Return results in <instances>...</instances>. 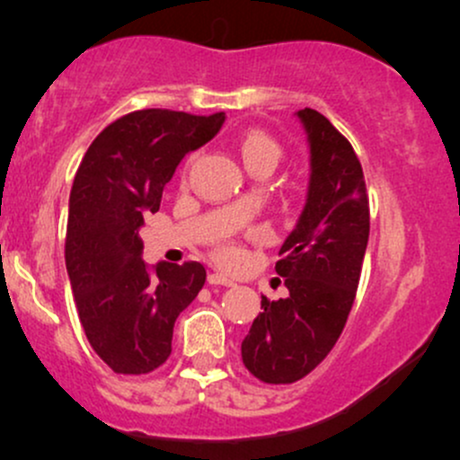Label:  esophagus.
<instances>
[{
    "instance_id": "1",
    "label": "esophagus",
    "mask_w": 460,
    "mask_h": 460,
    "mask_svg": "<svg viewBox=\"0 0 460 460\" xmlns=\"http://www.w3.org/2000/svg\"><path fill=\"white\" fill-rule=\"evenodd\" d=\"M208 283L209 285H225V288H231L234 283V279H229L226 274H220V272H209L208 274Z\"/></svg>"
}]
</instances>
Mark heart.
<instances>
[{
  "label": "heart",
  "instance_id": "b5f03b06",
  "mask_svg": "<svg viewBox=\"0 0 460 460\" xmlns=\"http://www.w3.org/2000/svg\"><path fill=\"white\" fill-rule=\"evenodd\" d=\"M237 149H240L242 160H244L246 168L252 172V175H260V172H268V175H270V172L277 171V166L285 157V149L281 142L274 138V136L268 134V131H261V129L246 131V134L240 138ZM188 166H190V160L186 164V171ZM186 171H183V175H186ZM240 252H242L240 244L234 240L220 242V244L214 248V257L220 263L237 261L240 260Z\"/></svg>",
  "mask_w": 460,
  "mask_h": 460
}]
</instances>
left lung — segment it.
Returning a JSON list of instances; mask_svg holds the SVG:
<instances>
[{"label":"left lung","instance_id":"1","mask_svg":"<svg viewBox=\"0 0 460 460\" xmlns=\"http://www.w3.org/2000/svg\"><path fill=\"white\" fill-rule=\"evenodd\" d=\"M298 119L311 146V181L296 229L274 266L289 296H261L263 311L242 341L246 369L268 385L300 381L337 344L369 237V199L355 149L315 110H300Z\"/></svg>","mask_w":460,"mask_h":460}]
</instances>
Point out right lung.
<instances>
[{"instance_id": "obj_1", "label": "right lung", "mask_w": 460, "mask_h": 460, "mask_svg": "<svg viewBox=\"0 0 460 460\" xmlns=\"http://www.w3.org/2000/svg\"><path fill=\"white\" fill-rule=\"evenodd\" d=\"M225 112L136 110L110 123L82 157L71 199L65 260L79 322L116 374H149L171 357L177 315L197 298L199 261H142L140 225L157 212L177 164L218 134Z\"/></svg>"}]
</instances>
